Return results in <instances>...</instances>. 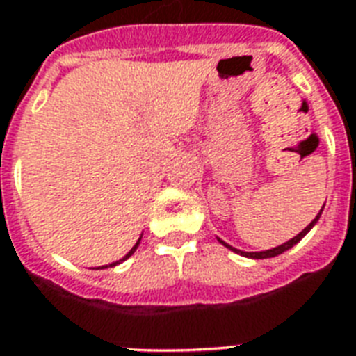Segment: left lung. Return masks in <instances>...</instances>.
<instances>
[{"label":"left lung","mask_w":356,"mask_h":356,"mask_svg":"<svg viewBox=\"0 0 356 356\" xmlns=\"http://www.w3.org/2000/svg\"><path fill=\"white\" fill-rule=\"evenodd\" d=\"M323 207H325V203H323ZM323 207H321L320 212H318V214H316L314 220H312V222H310L309 225H307V227H305L303 231H301V233L298 234V236L290 238V240H288V242L281 243V245H277V248L266 249V251H242V249H236V248H233V245H229L227 242H223L222 238H218V236H216V238H218V242L223 243V245H225V248L231 249V251H233V253H236V254H242V257H248V259H257V260H259V259H271V257H277V254L284 253V251H288V249H290V248H293V245H296V243H298L299 240H301V238L307 236V233H309L310 229L314 227L316 223H318V220H320L321 212H323Z\"/></svg>","instance_id":"1"}]
</instances>
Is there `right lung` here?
<instances>
[{
	"instance_id": "obj_1",
	"label": "right lung",
	"mask_w": 356,
	"mask_h": 356,
	"mask_svg": "<svg viewBox=\"0 0 356 356\" xmlns=\"http://www.w3.org/2000/svg\"><path fill=\"white\" fill-rule=\"evenodd\" d=\"M140 240H142V234H140V238H138V240H136V243H134L133 248H131V251H129V253L125 254V257H123V259L116 260V262H111V264L97 266V268H92V270H105V268H114V266H118V264H122V262H125V260H127L129 257H131V254L134 253V251H136V248H138V245H140Z\"/></svg>"
}]
</instances>
